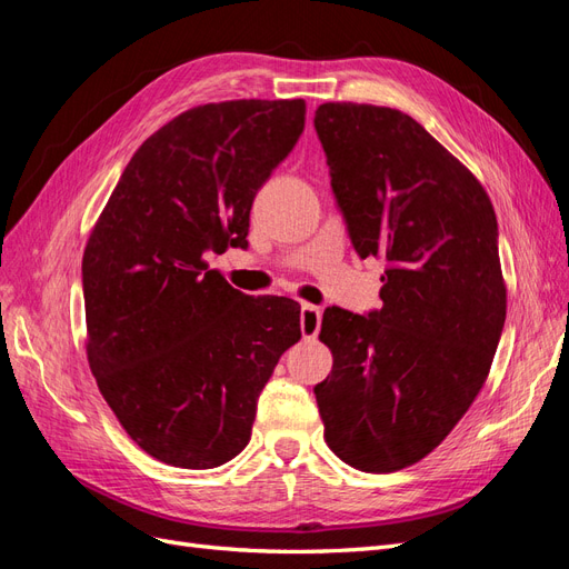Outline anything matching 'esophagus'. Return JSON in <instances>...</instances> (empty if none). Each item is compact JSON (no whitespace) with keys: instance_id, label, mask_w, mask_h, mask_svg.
Wrapping results in <instances>:
<instances>
[{"instance_id":"1","label":"esophagus","mask_w":569,"mask_h":569,"mask_svg":"<svg viewBox=\"0 0 569 569\" xmlns=\"http://www.w3.org/2000/svg\"><path fill=\"white\" fill-rule=\"evenodd\" d=\"M320 320H322V311L318 306H311V303L301 306V335H303V339H316V335L320 332Z\"/></svg>"}]
</instances>
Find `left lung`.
I'll use <instances>...</instances> for the list:
<instances>
[{
	"label": "left lung",
	"instance_id": "obj_1",
	"mask_svg": "<svg viewBox=\"0 0 569 569\" xmlns=\"http://www.w3.org/2000/svg\"><path fill=\"white\" fill-rule=\"evenodd\" d=\"M316 130L360 258H385L382 308H327L325 441L363 472H396L451 435L485 387L506 322L489 194L418 120L327 101Z\"/></svg>",
	"mask_w": 569,
	"mask_h": 569
}]
</instances>
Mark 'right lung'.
<instances>
[{
  "mask_svg": "<svg viewBox=\"0 0 569 569\" xmlns=\"http://www.w3.org/2000/svg\"><path fill=\"white\" fill-rule=\"evenodd\" d=\"M303 123V99L176 116L132 153L84 247L97 387L128 437L173 468L242 453L258 393L301 339L297 301L242 295L203 253L247 244L253 197Z\"/></svg>",
  "mask_w": 569,
  "mask_h": 569,
  "instance_id": "obj_1",
  "label": "right lung"
}]
</instances>
